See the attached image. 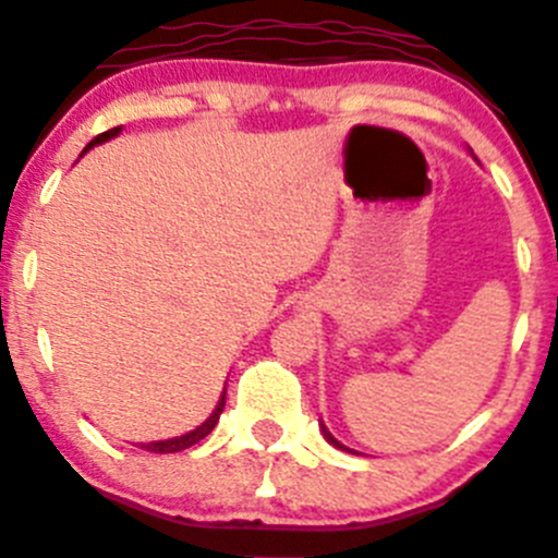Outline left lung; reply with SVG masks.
Masks as SVG:
<instances>
[{"label": "left lung", "instance_id": "1", "mask_svg": "<svg viewBox=\"0 0 558 558\" xmlns=\"http://www.w3.org/2000/svg\"><path fill=\"white\" fill-rule=\"evenodd\" d=\"M320 433H324V438H326V441H328V444H331V447H337L339 451H348V454H357V451H355V449H348V447H344V444H339V441H337V438H333V436H331V433H328V427L324 425V422H320Z\"/></svg>", "mask_w": 558, "mask_h": 558}]
</instances>
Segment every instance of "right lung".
Wrapping results in <instances>:
<instances>
[{
	"label": "right lung",
	"mask_w": 558,
	"mask_h": 558,
	"mask_svg": "<svg viewBox=\"0 0 558 558\" xmlns=\"http://www.w3.org/2000/svg\"><path fill=\"white\" fill-rule=\"evenodd\" d=\"M122 128H111V131H107V133H101V136H96L90 141V144L85 146V151L87 149H93V146H98V144H104V141H109V138H114L117 133H120ZM85 151H82V155H85ZM225 398H227V390L221 392V398H219V403H216V409L214 412H210V417L203 422V425H197L195 430H190V433H184V436H175V438H166V441H151V444H141V449H146V451H155V454H173V451H184V449H190V447H195L197 441H203L205 436H208L210 430H214L216 427V422H219V417H221V412H225Z\"/></svg>",
	"instance_id": "1"
}]
</instances>
